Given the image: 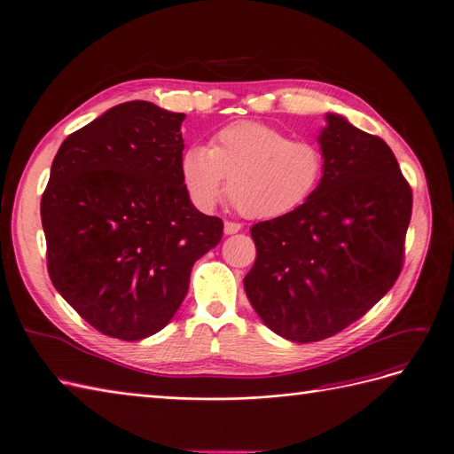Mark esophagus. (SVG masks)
Returning <instances> with one entry per match:
<instances>
[{
  "mask_svg": "<svg viewBox=\"0 0 454 454\" xmlns=\"http://www.w3.org/2000/svg\"><path fill=\"white\" fill-rule=\"evenodd\" d=\"M239 230H241L239 223H230V221L224 223V233H226V236H231V233H238Z\"/></svg>",
  "mask_w": 454,
  "mask_h": 454,
  "instance_id": "1",
  "label": "esophagus"
}]
</instances>
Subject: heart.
<instances>
[{"label": "heart", "mask_w": 454, "mask_h": 454, "mask_svg": "<svg viewBox=\"0 0 454 454\" xmlns=\"http://www.w3.org/2000/svg\"><path fill=\"white\" fill-rule=\"evenodd\" d=\"M325 153L312 140L258 121L231 123L209 147L192 145L181 157L184 187L200 207L209 209L226 192L248 218L270 221L303 207L320 189Z\"/></svg>", "instance_id": "1"}]
</instances>
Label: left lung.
I'll list each match as a JSON object with an SVG mask.
<instances>
[{
  "instance_id": "obj_1",
  "label": "left lung",
  "mask_w": 454,
  "mask_h": 454,
  "mask_svg": "<svg viewBox=\"0 0 454 454\" xmlns=\"http://www.w3.org/2000/svg\"><path fill=\"white\" fill-rule=\"evenodd\" d=\"M320 145V189L250 228L256 262L243 280L262 322L294 342L333 337L393 288L411 218V187L380 137L327 114Z\"/></svg>"
}]
</instances>
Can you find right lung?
<instances>
[{
    "label": "right lung",
    "instance_id": "obj_1",
    "mask_svg": "<svg viewBox=\"0 0 454 454\" xmlns=\"http://www.w3.org/2000/svg\"><path fill=\"white\" fill-rule=\"evenodd\" d=\"M184 114L117 105L69 134L41 198L54 288L106 337L140 340L172 320L191 271L223 238L181 177Z\"/></svg>",
    "mask_w": 454,
    "mask_h": 454
}]
</instances>
